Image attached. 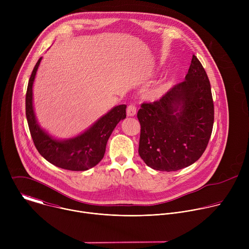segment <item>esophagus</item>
Segmentation results:
<instances>
[{"label": "esophagus", "instance_id": "obj_1", "mask_svg": "<svg viewBox=\"0 0 249 249\" xmlns=\"http://www.w3.org/2000/svg\"><path fill=\"white\" fill-rule=\"evenodd\" d=\"M136 111H137V108L134 104L128 105V107H127V115L128 116H134L136 114Z\"/></svg>", "mask_w": 249, "mask_h": 249}]
</instances>
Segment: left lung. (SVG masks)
<instances>
[{"instance_id": "8db88e82", "label": "left lung", "mask_w": 249, "mask_h": 249, "mask_svg": "<svg viewBox=\"0 0 249 249\" xmlns=\"http://www.w3.org/2000/svg\"><path fill=\"white\" fill-rule=\"evenodd\" d=\"M139 155L150 167L175 171L187 167L205 152L214 124L211 85L195 55L185 80L159 100L141 104Z\"/></svg>"}]
</instances>
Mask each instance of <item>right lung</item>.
<instances>
[{
    "label": "right lung",
    "mask_w": 249,
    "mask_h": 249,
    "mask_svg": "<svg viewBox=\"0 0 249 249\" xmlns=\"http://www.w3.org/2000/svg\"><path fill=\"white\" fill-rule=\"evenodd\" d=\"M42 58L34 66L28 81L25 114L35 148L50 163L73 171L88 170L103 158L107 141L120 120L126 118V105L113 107L83 134L68 140H56L42 130L35 118L32 104V86Z\"/></svg>",
    "instance_id": "1"
}]
</instances>
